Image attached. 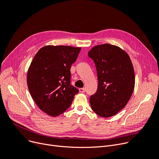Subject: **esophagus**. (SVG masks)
I'll return each instance as SVG.
<instances>
[{
    "instance_id": "34e87169",
    "label": "esophagus",
    "mask_w": 159,
    "mask_h": 159,
    "mask_svg": "<svg viewBox=\"0 0 159 159\" xmlns=\"http://www.w3.org/2000/svg\"><path fill=\"white\" fill-rule=\"evenodd\" d=\"M85 91H86V89H85V88H80L79 89V91L80 93H84L85 92Z\"/></svg>"
}]
</instances>
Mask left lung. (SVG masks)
Listing matches in <instances>:
<instances>
[{"instance_id":"1","label":"left lung","mask_w":159,"mask_h":159,"mask_svg":"<svg viewBox=\"0 0 159 159\" xmlns=\"http://www.w3.org/2000/svg\"><path fill=\"white\" fill-rule=\"evenodd\" d=\"M88 57L95 64L98 88L89 98L91 109L102 117L116 115L126 106L135 87V73L129 55L119 47H93Z\"/></svg>"}]
</instances>
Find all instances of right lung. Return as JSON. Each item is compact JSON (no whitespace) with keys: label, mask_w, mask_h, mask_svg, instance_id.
Masks as SVG:
<instances>
[{"label":"right lung","mask_w":159,"mask_h":159,"mask_svg":"<svg viewBox=\"0 0 159 159\" xmlns=\"http://www.w3.org/2000/svg\"><path fill=\"white\" fill-rule=\"evenodd\" d=\"M80 49L67 46H44L30 64L27 75L30 93L40 109L50 116L64 112L79 93L71 85L70 69Z\"/></svg>","instance_id":"add662e5"}]
</instances>
